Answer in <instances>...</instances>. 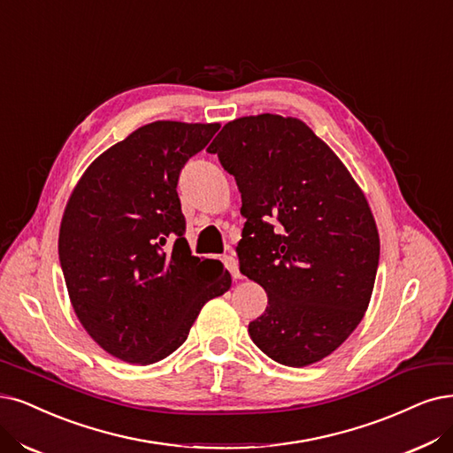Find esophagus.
Masks as SVG:
<instances>
[{
  "mask_svg": "<svg viewBox=\"0 0 453 453\" xmlns=\"http://www.w3.org/2000/svg\"><path fill=\"white\" fill-rule=\"evenodd\" d=\"M224 263H226L227 271L231 273L233 278H235V280H241V278H242V274H241V271H239V261H237V256H235V254L224 256Z\"/></svg>",
  "mask_w": 453,
  "mask_h": 453,
  "instance_id": "esophagus-1",
  "label": "esophagus"
}]
</instances>
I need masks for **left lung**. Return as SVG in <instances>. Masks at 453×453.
<instances>
[{
  "instance_id": "left-lung-1",
  "label": "left lung",
  "mask_w": 453,
  "mask_h": 453,
  "mask_svg": "<svg viewBox=\"0 0 453 453\" xmlns=\"http://www.w3.org/2000/svg\"><path fill=\"white\" fill-rule=\"evenodd\" d=\"M207 150L242 196L241 273L269 295L250 338L283 365L323 360L353 334L372 298L380 244L365 196L295 117H241Z\"/></svg>"
}]
</instances>
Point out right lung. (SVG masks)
<instances>
[{"instance_id": "1", "label": "right lung", "mask_w": 453, "mask_h": 453, "mask_svg": "<svg viewBox=\"0 0 453 453\" xmlns=\"http://www.w3.org/2000/svg\"><path fill=\"white\" fill-rule=\"evenodd\" d=\"M218 128L157 121L134 130L88 167L66 203L59 263L73 308L123 362L170 357L207 300L231 288L222 263L192 256L177 194L184 164Z\"/></svg>"}]
</instances>
